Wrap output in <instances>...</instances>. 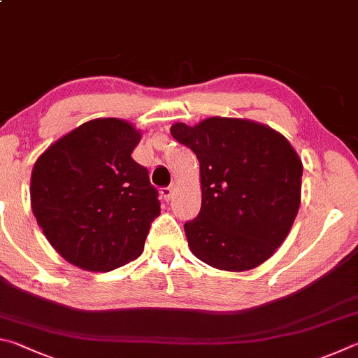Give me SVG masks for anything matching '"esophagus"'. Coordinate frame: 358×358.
<instances>
[{
    "mask_svg": "<svg viewBox=\"0 0 358 358\" xmlns=\"http://www.w3.org/2000/svg\"><path fill=\"white\" fill-rule=\"evenodd\" d=\"M160 193H162V196L166 199V201H169V199L173 198V193H174V187L173 185H169V187H163V189L160 190Z\"/></svg>",
    "mask_w": 358,
    "mask_h": 358,
    "instance_id": "obj_1",
    "label": "esophagus"
}]
</instances>
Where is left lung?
Returning a JSON list of instances; mask_svg holds the SVG:
<instances>
[{
	"label": "left lung",
	"mask_w": 358,
	"mask_h": 358,
	"mask_svg": "<svg viewBox=\"0 0 358 358\" xmlns=\"http://www.w3.org/2000/svg\"><path fill=\"white\" fill-rule=\"evenodd\" d=\"M171 135L199 160L201 210L184 224L192 253L228 272L267 261L300 206L303 166L291 143L264 124L220 116L176 122Z\"/></svg>",
	"instance_id": "8db88e82"
}]
</instances>
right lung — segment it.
Returning <instances> with one entry per match:
<instances>
[{"mask_svg": "<svg viewBox=\"0 0 358 358\" xmlns=\"http://www.w3.org/2000/svg\"><path fill=\"white\" fill-rule=\"evenodd\" d=\"M141 131L100 117L55 141L36 160L31 208L47 241L67 262L110 272L143 253L160 214L148 169L131 159Z\"/></svg>", "mask_w": 358, "mask_h": 358, "instance_id": "1", "label": "right lung"}]
</instances>
